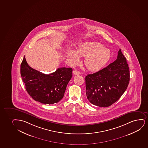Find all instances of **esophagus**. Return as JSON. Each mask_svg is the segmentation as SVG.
Returning a JSON list of instances; mask_svg holds the SVG:
<instances>
[{"label":"esophagus","instance_id":"esophagus-1","mask_svg":"<svg viewBox=\"0 0 148 148\" xmlns=\"http://www.w3.org/2000/svg\"><path fill=\"white\" fill-rule=\"evenodd\" d=\"M73 74H74V75H79L80 74V72L77 71V70H74L73 71Z\"/></svg>","mask_w":148,"mask_h":148}]
</instances>
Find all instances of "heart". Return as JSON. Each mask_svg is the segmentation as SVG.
I'll return each mask as SVG.
<instances>
[{"mask_svg":"<svg viewBox=\"0 0 148 148\" xmlns=\"http://www.w3.org/2000/svg\"><path fill=\"white\" fill-rule=\"evenodd\" d=\"M68 56L72 63L80 62V56L85 57L84 64L88 69L98 71L101 69L111 58V52L103 44L97 42H85L81 45L77 51L70 50Z\"/></svg>","mask_w":148,"mask_h":148,"instance_id":"obj_1","label":"heart"}]
</instances>
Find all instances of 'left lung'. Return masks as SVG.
Instances as JSON below:
<instances>
[{
	"mask_svg": "<svg viewBox=\"0 0 148 148\" xmlns=\"http://www.w3.org/2000/svg\"><path fill=\"white\" fill-rule=\"evenodd\" d=\"M129 69L126 58L120 49L114 62L98 72L87 75L86 96L90 102L107 107L118 100L128 87Z\"/></svg>",
	"mask_w": 148,
	"mask_h": 148,
	"instance_id": "8db88e82",
	"label": "left lung"
}]
</instances>
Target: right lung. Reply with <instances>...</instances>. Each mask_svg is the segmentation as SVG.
<instances>
[{
  "instance_id": "right-lung-1",
  "label": "right lung",
  "mask_w": 148,
  "mask_h": 148,
  "mask_svg": "<svg viewBox=\"0 0 148 148\" xmlns=\"http://www.w3.org/2000/svg\"><path fill=\"white\" fill-rule=\"evenodd\" d=\"M20 74L29 95L42 104H53L63 98L68 82L72 77L71 68H59L54 72L45 74L27 64L24 56Z\"/></svg>"
}]
</instances>
